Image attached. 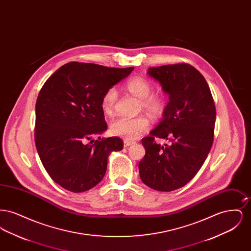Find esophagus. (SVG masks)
Returning a JSON list of instances; mask_svg holds the SVG:
<instances>
[{"label": "esophagus", "mask_w": 251, "mask_h": 251, "mask_svg": "<svg viewBox=\"0 0 251 251\" xmlns=\"http://www.w3.org/2000/svg\"><path fill=\"white\" fill-rule=\"evenodd\" d=\"M132 144H133V142H131V141H129V140H124V148H127V147L131 146Z\"/></svg>", "instance_id": "obj_1"}]
</instances>
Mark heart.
Wrapping results in <instances>:
<instances>
[{
  "label": "heart",
  "instance_id": "1",
  "mask_svg": "<svg viewBox=\"0 0 251 251\" xmlns=\"http://www.w3.org/2000/svg\"><path fill=\"white\" fill-rule=\"evenodd\" d=\"M127 90L140 100V106L151 117H160L166 108V97L164 93L151 92L152 84L142 76H135L126 83ZM118 99V92L110 87L104 92L101 99V105L105 113H111ZM150 126V120L140 115L135 118H119L110 124V131L113 135L120 136L126 140H134L142 135Z\"/></svg>",
  "mask_w": 251,
  "mask_h": 251
}]
</instances>
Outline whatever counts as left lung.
I'll return each mask as SVG.
<instances>
[{
	"mask_svg": "<svg viewBox=\"0 0 251 251\" xmlns=\"http://www.w3.org/2000/svg\"><path fill=\"white\" fill-rule=\"evenodd\" d=\"M148 74L169 95L163 120L144 137L146 154L139 162L144 183L158 191L176 190L202 167L215 137V101L202 74L185 63L150 68ZM169 140L165 147L155 137Z\"/></svg>",
	"mask_w": 251,
	"mask_h": 251,
	"instance_id": "left-lung-1",
	"label": "left lung"
}]
</instances>
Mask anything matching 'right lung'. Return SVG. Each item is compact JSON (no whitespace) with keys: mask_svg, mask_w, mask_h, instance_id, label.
Listing matches in <instances>:
<instances>
[{"mask_svg":"<svg viewBox=\"0 0 251 251\" xmlns=\"http://www.w3.org/2000/svg\"><path fill=\"white\" fill-rule=\"evenodd\" d=\"M133 69L70 62L40 89L36 103V150L50 177L63 188L73 193L93 188L105 175L110 152L123 149L119 137L99 136L95 141L92 137L107 130L101 105L104 92Z\"/></svg>","mask_w":251,"mask_h":251,"instance_id":"1","label":"right lung"}]
</instances>
